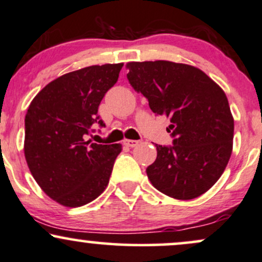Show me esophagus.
<instances>
[{
  "label": "esophagus",
  "mask_w": 262,
  "mask_h": 262,
  "mask_svg": "<svg viewBox=\"0 0 262 262\" xmlns=\"http://www.w3.org/2000/svg\"><path fill=\"white\" fill-rule=\"evenodd\" d=\"M125 146L127 147H136L138 144V141H135V140H125Z\"/></svg>",
  "instance_id": "34e87169"
}]
</instances>
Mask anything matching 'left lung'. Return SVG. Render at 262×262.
I'll list each match as a JSON object with an SVG mask.
<instances>
[{"mask_svg":"<svg viewBox=\"0 0 262 262\" xmlns=\"http://www.w3.org/2000/svg\"><path fill=\"white\" fill-rule=\"evenodd\" d=\"M127 79L150 110L170 118L173 146L157 147L146 169L152 185L177 200H191L223 174L233 149L234 119L223 89L204 71L171 61L128 62Z\"/></svg>","mask_w":262,"mask_h":262,"instance_id":"8db88e82","label":"left lung"}]
</instances>
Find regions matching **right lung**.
Segmentation results:
<instances>
[{
    "instance_id": "add662e5",
    "label": "right lung",
    "mask_w": 262,
    "mask_h": 262,
    "mask_svg": "<svg viewBox=\"0 0 262 262\" xmlns=\"http://www.w3.org/2000/svg\"><path fill=\"white\" fill-rule=\"evenodd\" d=\"M124 63L89 66L58 77L32 100L26 115L24 156L49 198L79 207L105 190L120 143H91L92 126L104 122L98 107Z\"/></svg>"
}]
</instances>
